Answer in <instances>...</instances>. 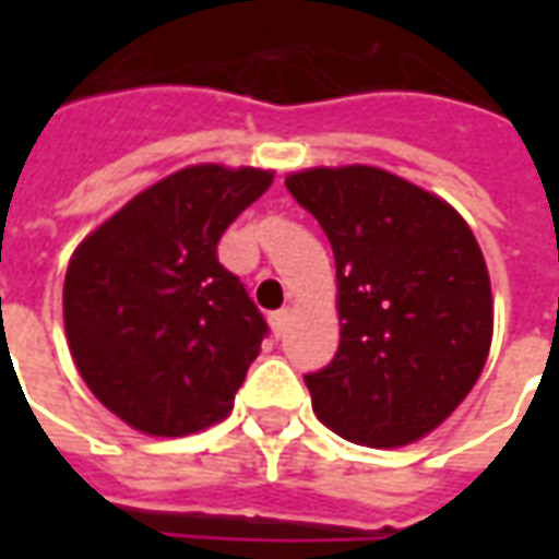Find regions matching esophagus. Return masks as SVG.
<instances>
[{"mask_svg":"<svg viewBox=\"0 0 559 559\" xmlns=\"http://www.w3.org/2000/svg\"><path fill=\"white\" fill-rule=\"evenodd\" d=\"M269 323H272V329H275V335H284L287 332V326H290V308H281V311H272L269 314Z\"/></svg>","mask_w":559,"mask_h":559,"instance_id":"obj_1","label":"esophagus"}]
</instances>
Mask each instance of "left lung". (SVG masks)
Listing matches in <instances>:
<instances>
[{"label":"left lung","instance_id":"1","mask_svg":"<svg viewBox=\"0 0 559 559\" xmlns=\"http://www.w3.org/2000/svg\"><path fill=\"white\" fill-rule=\"evenodd\" d=\"M287 191L326 233L341 344L305 374L314 411L350 443L404 445L467 399L491 347V281L467 221L377 167H314Z\"/></svg>","mask_w":559,"mask_h":559}]
</instances>
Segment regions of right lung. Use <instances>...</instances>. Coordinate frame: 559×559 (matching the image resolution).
<instances>
[{"label":"right lung","instance_id":"1","mask_svg":"<svg viewBox=\"0 0 559 559\" xmlns=\"http://www.w3.org/2000/svg\"><path fill=\"white\" fill-rule=\"evenodd\" d=\"M272 173L197 164L160 179L86 236L66 272V335L104 407L155 437L233 411L269 335L245 284L218 263L239 212Z\"/></svg>","mask_w":559,"mask_h":559}]
</instances>
